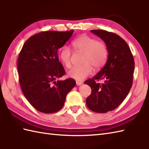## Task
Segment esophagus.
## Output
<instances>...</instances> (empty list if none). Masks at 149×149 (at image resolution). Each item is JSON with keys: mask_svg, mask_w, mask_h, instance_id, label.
Segmentation results:
<instances>
[{"mask_svg": "<svg viewBox=\"0 0 149 149\" xmlns=\"http://www.w3.org/2000/svg\"><path fill=\"white\" fill-rule=\"evenodd\" d=\"M82 84H83V83L81 81H76V84L77 85V86H81Z\"/></svg>", "mask_w": 149, "mask_h": 149, "instance_id": "esophagus-1", "label": "esophagus"}]
</instances>
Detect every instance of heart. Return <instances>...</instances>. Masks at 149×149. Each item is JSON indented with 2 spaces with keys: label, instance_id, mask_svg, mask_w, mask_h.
<instances>
[{
  "label": "heart",
  "instance_id": "1",
  "mask_svg": "<svg viewBox=\"0 0 149 149\" xmlns=\"http://www.w3.org/2000/svg\"><path fill=\"white\" fill-rule=\"evenodd\" d=\"M72 45L75 51L84 53L82 60L83 65L75 66L68 72V77L77 81H82L89 76L93 68L99 69L102 67L107 58V49L103 42L97 41L87 35H82L74 40ZM59 58L66 68L72 65V52L69 47L65 46L60 50Z\"/></svg>",
  "mask_w": 149,
  "mask_h": 149
}]
</instances>
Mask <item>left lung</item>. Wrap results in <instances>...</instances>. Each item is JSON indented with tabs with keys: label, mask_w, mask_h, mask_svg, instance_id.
Listing matches in <instances>:
<instances>
[{
	"label": "left lung",
	"mask_w": 149,
	"mask_h": 149,
	"mask_svg": "<svg viewBox=\"0 0 149 149\" xmlns=\"http://www.w3.org/2000/svg\"><path fill=\"white\" fill-rule=\"evenodd\" d=\"M91 33L106 43L108 57L103 68L84 81L91 88L86 105L94 112L104 113L116 109L127 97L132 85L134 61L127 43L118 35L100 29ZM97 80L104 83L98 84Z\"/></svg>",
	"instance_id": "left-lung-1"
}]
</instances>
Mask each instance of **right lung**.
<instances>
[{"instance_id":"1","label":"right lung","mask_w":149,"mask_h":149,"mask_svg":"<svg viewBox=\"0 0 149 149\" xmlns=\"http://www.w3.org/2000/svg\"><path fill=\"white\" fill-rule=\"evenodd\" d=\"M74 31H50L34 34L24 44L17 68L22 92L34 108L43 113L58 111L76 83L73 79L56 80L65 74L59 61L58 50Z\"/></svg>"}]
</instances>
